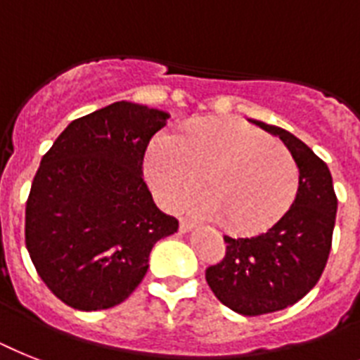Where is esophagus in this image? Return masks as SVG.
<instances>
[{
	"instance_id": "34e87169",
	"label": "esophagus",
	"mask_w": 360,
	"mask_h": 360,
	"mask_svg": "<svg viewBox=\"0 0 360 360\" xmlns=\"http://www.w3.org/2000/svg\"><path fill=\"white\" fill-rule=\"evenodd\" d=\"M192 227H194V224H190V221H186V220H181V224H179L181 233H188Z\"/></svg>"
}]
</instances>
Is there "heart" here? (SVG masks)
<instances>
[{
    "label": "heart",
    "instance_id": "heart-1",
    "mask_svg": "<svg viewBox=\"0 0 360 360\" xmlns=\"http://www.w3.org/2000/svg\"><path fill=\"white\" fill-rule=\"evenodd\" d=\"M195 218L224 214L238 231H259L281 218L297 194L300 170L285 146L250 125L194 122L181 136L160 133L146 157V174L162 203Z\"/></svg>",
    "mask_w": 360,
    "mask_h": 360
}]
</instances>
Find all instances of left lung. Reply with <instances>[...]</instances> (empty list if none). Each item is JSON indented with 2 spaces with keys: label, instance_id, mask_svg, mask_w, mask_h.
Segmentation results:
<instances>
[{
  "label": "left lung",
  "instance_id": "obj_1",
  "mask_svg": "<svg viewBox=\"0 0 360 360\" xmlns=\"http://www.w3.org/2000/svg\"><path fill=\"white\" fill-rule=\"evenodd\" d=\"M285 142L300 168L290 209L262 233L224 236L226 255L209 266L210 290L231 311L261 316L300 302L322 277L337 218V194L327 165L288 131L251 120Z\"/></svg>",
  "mask_w": 360,
  "mask_h": 360
}]
</instances>
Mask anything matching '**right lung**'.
Here are the masks:
<instances>
[{"label": "right lung", "instance_id": "add662e5", "mask_svg": "<svg viewBox=\"0 0 360 360\" xmlns=\"http://www.w3.org/2000/svg\"><path fill=\"white\" fill-rule=\"evenodd\" d=\"M170 114L116 101L74 120L40 160L25 203V246L66 305L101 311L131 296L160 238L179 229L142 179Z\"/></svg>", "mask_w": 360, "mask_h": 360}]
</instances>
